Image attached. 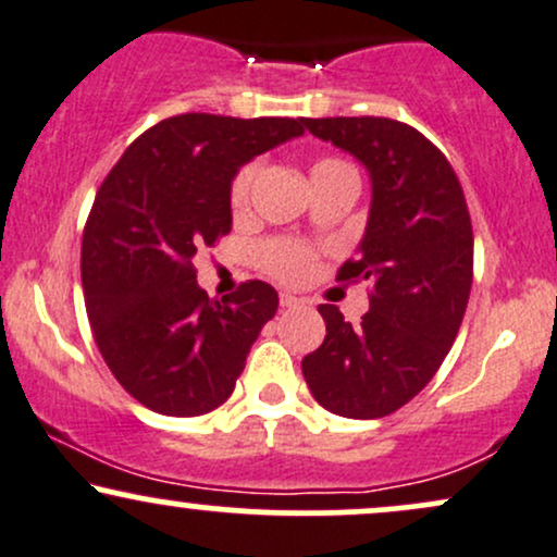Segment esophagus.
Listing matches in <instances>:
<instances>
[{"label": "esophagus", "instance_id": "1", "mask_svg": "<svg viewBox=\"0 0 557 557\" xmlns=\"http://www.w3.org/2000/svg\"><path fill=\"white\" fill-rule=\"evenodd\" d=\"M298 304L300 300L296 296H290V293H283V296H280V306H283V309H296Z\"/></svg>", "mask_w": 557, "mask_h": 557}]
</instances>
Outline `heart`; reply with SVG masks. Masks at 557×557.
Here are the masks:
<instances>
[{"instance_id":"b5f03b06","label":"heart","mask_w":557,"mask_h":557,"mask_svg":"<svg viewBox=\"0 0 557 557\" xmlns=\"http://www.w3.org/2000/svg\"><path fill=\"white\" fill-rule=\"evenodd\" d=\"M253 175H257V168H253V164H246V168L238 170L233 185H230V203H233L235 209H240L243 203L248 201V190H251ZM337 175H356V172L348 162L335 157L317 159V162L311 164V183L327 181V177ZM259 261L267 272L285 280V283H304L311 274V270H314V253H311V248H306L304 243L296 240L264 243V246L259 248Z\"/></svg>"}]
</instances>
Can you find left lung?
Returning a JSON list of instances; mask_svg holds the SVG:
<instances>
[{
  "label": "left lung",
  "instance_id": "8db88e82",
  "mask_svg": "<svg viewBox=\"0 0 557 557\" xmlns=\"http://www.w3.org/2000/svg\"><path fill=\"white\" fill-rule=\"evenodd\" d=\"M369 172L372 207L356 259L337 277L369 280L359 327L322 304L327 337L300 361L317 403L345 419L398 411L456 341L474 272V235L456 172L411 125L387 117L304 120Z\"/></svg>",
  "mask_w": 557,
  "mask_h": 557
}]
</instances>
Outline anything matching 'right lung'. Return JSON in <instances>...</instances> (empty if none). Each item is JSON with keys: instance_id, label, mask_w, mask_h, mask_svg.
Listing matches in <instances>:
<instances>
[{"instance_id": "right-lung-1", "label": "right lung", "mask_w": 557, "mask_h": 557, "mask_svg": "<svg viewBox=\"0 0 557 557\" xmlns=\"http://www.w3.org/2000/svg\"><path fill=\"white\" fill-rule=\"evenodd\" d=\"M304 136V117L177 114L120 157L83 230L81 277L94 341L117 382L162 417H201L233 393L277 290L251 280L214 300L196 251L233 227L243 164Z\"/></svg>"}]
</instances>
